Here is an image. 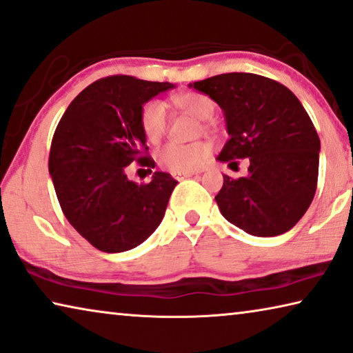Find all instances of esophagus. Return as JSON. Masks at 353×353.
<instances>
[{
    "label": "esophagus",
    "mask_w": 353,
    "mask_h": 353,
    "mask_svg": "<svg viewBox=\"0 0 353 353\" xmlns=\"http://www.w3.org/2000/svg\"><path fill=\"white\" fill-rule=\"evenodd\" d=\"M194 172H172V177L177 179V181H182V179H187V177H192Z\"/></svg>",
    "instance_id": "esophagus-1"
}]
</instances>
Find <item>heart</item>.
Segmentation results:
<instances>
[{
    "instance_id": "heart-1",
    "label": "heart",
    "mask_w": 353,
    "mask_h": 353,
    "mask_svg": "<svg viewBox=\"0 0 353 353\" xmlns=\"http://www.w3.org/2000/svg\"><path fill=\"white\" fill-rule=\"evenodd\" d=\"M172 103L177 110L185 111L198 119H209L214 116L216 105L214 100L203 94L182 92L172 97ZM168 117L165 103L160 100H149L141 110V127L149 141H159L166 130ZM207 125L204 124L203 128ZM212 154L210 144L196 141L190 144L168 143L157 150V161L161 168L171 172H193L199 170Z\"/></svg>"
}]
</instances>
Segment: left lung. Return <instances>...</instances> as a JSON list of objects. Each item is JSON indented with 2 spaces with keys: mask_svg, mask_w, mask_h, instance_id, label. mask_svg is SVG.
I'll use <instances>...</instances> for the list:
<instances>
[{
  "mask_svg": "<svg viewBox=\"0 0 353 353\" xmlns=\"http://www.w3.org/2000/svg\"><path fill=\"white\" fill-rule=\"evenodd\" d=\"M190 86L225 113L229 139L216 159L250 161L245 177L225 176L215 196L221 215L256 237L288 232L305 215L317 188L321 139L303 105L281 83L247 72Z\"/></svg>",
  "mask_w": 353,
  "mask_h": 353,
  "instance_id": "8db88e82",
  "label": "left lung"
}]
</instances>
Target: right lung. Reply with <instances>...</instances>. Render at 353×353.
I'll list each match as a JSON object with an SVG mask.
<instances>
[{"mask_svg": "<svg viewBox=\"0 0 353 353\" xmlns=\"http://www.w3.org/2000/svg\"><path fill=\"white\" fill-rule=\"evenodd\" d=\"M171 83L111 75L78 94L61 117L48 170L63 214L103 253L143 243L163 220L177 181L155 171L152 181H128L125 166H155L141 127L143 105Z\"/></svg>", "mask_w": 353, "mask_h": 353, "instance_id": "right-lung-1", "label": "right lung"}]
</instances>
